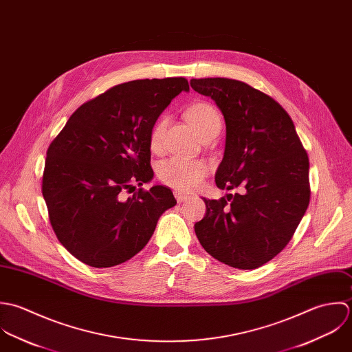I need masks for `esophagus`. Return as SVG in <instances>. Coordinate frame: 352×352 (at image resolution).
<instances>
[{"instance_id":"1","label":"esophagus","mask_w":352,"mask_h":352,"mask_svg":"<svg viewBox=\"0 0 352 352\" xmlns=\"http://www.w3.org/2000/svg\"><path fill=\"white\" fill-rule=\"evenodd\" d=\"M174 196H175V199H177V201H178V203H184V201H186V200L189 199V196H188V195L181 193V192H174Z\"/></svg>"}]
</instances>
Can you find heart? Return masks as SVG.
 I'll use <instances>...</instances> for the list:
<instances>
[{
  "instance_id": "obj_1",
  "label": "heart",
  "mask_w": 352,
  "mask_h": 352,
  "mask_svg": "<svg viewBox=\"0 0 352 352\" xmlns=\"http://www.w3.org/2000/svg\"><path fill=\"white\" fill-rule=\"evenodd\" d=\"M186 120L190 122L200 139L211 135H219L223 126L220 113L210 103H195L186 113ZM167 126V117H160L152 126L149 133V146L153 151H160L163 135ZM208 173V164L200 159H188L173 156L163 160L157 166L159 178L168 186L188 192L197 186Z\"/></svg>"
}]
</instances>
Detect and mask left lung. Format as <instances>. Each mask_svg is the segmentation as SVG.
Listing matches in <instances>:
<instances>
[{"instance_id":"left-lung-1","label":"left lung","mask_w":352,"mask_h":352,"mask_svg":"<svg viewBox=\"0 0 352 352\" xmlns=\"http://www.w3.org/2000/svg\"><path fill=\"white\" fill-rule=\"evenodd\" d=\"M190 87L214 100L224 117L216 186L241 188L227 199H203L207 212L195 224L196 235L220 263L256 270L287 246L307 210V153L287 111L264 92L224 77L192 78Z\"/></svg>"}]
</instances>
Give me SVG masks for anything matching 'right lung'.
I'll use <instances>...</instances> for the list:
<instances>
[{
	"label": "right lung",
	"mask_w": 352,
	"mask_h": 352,
	"mask_svg": "<svg viewBox=\"0 0 352 352\" xmlns=\"http://www.w3.org/2000/svg\"><path fill=\"white\" fill-rule=\"evenodd\" d=\"M184 77L133 80L80 106L47 149L42 193L52 227L81 263L110 268L136 256L177 200L153 178L149 133Z\"/></svg>",
	"instance_id": "add662e5"
}]
</instances>
